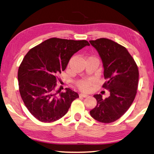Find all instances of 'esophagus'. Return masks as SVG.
<instances>
[{"label": "esophagus", "instance_id": "1", "mask_svg": "<svg viewBox=\"0 0 154 154\" xmlns=\"http://www.w3.org/2000/svg\"><path fill=\"white\" fill-rule=\"evenodd\" d=\"M79 96L80 97H87L88 96L87 94H79Z\"/></svg>", "mask_w": 154, "mask_h": 154}]
</instances>
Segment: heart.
Listing matches in <instances>:
<instances>
[{"instance_id": "1", "label": "heart", "mask_w": 154, "mask_h": 154, "mask_svg": "<svg viewBox=\"0 0 154 154\" xmlns=\"http://www.w3.org/2000/svg\"><path fill=\"white\" fill-rule=\"evenodd\" d=\"M91 84V81L82 80L77 83V86L81 90H82L83 91H88L90 89Z\"/></svg>"}]
</instances>
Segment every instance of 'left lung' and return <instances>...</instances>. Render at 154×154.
Returning a JSON list of instances; mask_svg holds the SVG:
<instances>
[{
  "label": "left lung",
  "mask_w": 154,
  "mask_h": 154,
  "mask_svg": "<svg viewBox=\"0 0 154 154\" xmlns=\"http://www.w3.org/2000/svg\"><path fill=\"white\" fill-rule=\"evenodd\" d=\"M89 42L101 58L106 80L102 87L110 92L106 99L101 94L94 95L97 105L89 113L96 121L110 123L121 118L132 104L138 86V68L127 48L115 42L100 38Z\"/></svg>",
  "instance_id": "8db88e82"
}]
</instances>
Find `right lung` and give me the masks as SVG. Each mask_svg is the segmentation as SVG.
<instances>
[{"label":"right lung","mask_w":154,"mask_h":154,"mask_svg":"<svg viewBox=\"0 0 154 154\" xmlns=\"http://www.w3.org/2000/svg\"><path fill=\"white\" fill-rule=\"evenodd\" d=\"M86 46H89L86 40L53 38L32 48L25 56L18 70L19 92L35 119L44 122L57 121L79 97L70 88L58 94L55 89L57 75L65 71L72 56Z\"/></svg>","instance_id":"1"}]
</instances>
